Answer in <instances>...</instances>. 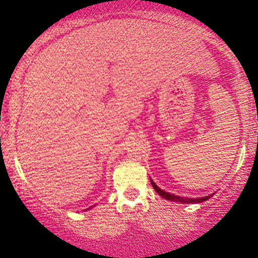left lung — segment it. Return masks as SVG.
I'll use <instances>...</instances> for the list:
<instances>
[{
  "instance_id": "1",
  "label": "left lung",
  "mask_w": 258,
  "mask_h": 258,
  "mask_svg": "<svg viewBox=\"0 0 258 258\" xmlns=\"http://www.w3.org/2000/svg\"><path fill=\"white\" fill-rule=\"evenodd\" d=\"M150 182H151V185L154 186V189H155V191H156L158 195H161L162 197H163V199H165V200H168V201H174V202H182V203H201V202H203V201H207V200H209L210 197H211V195L210 196H206V197H199V199H185V197H179V196H176V195H172V194H169V192H165V191H163V190H161L160 188H158V186L155 184V183L151 181L150 179Z\"/></svg>"
}]
</instances>
